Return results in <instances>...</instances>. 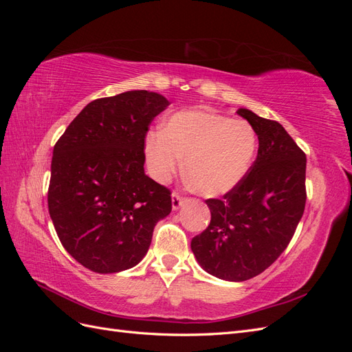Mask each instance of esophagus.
I'll use <instances>...</instances> for the list:
<instances>
[{
	"instance_id": "34e87169",
	"label": "esophagus",
	"mask_w": 352,
	"mask_h": 352,
	"mask_svg": "<svg viewBox=\"0 0 352 352\" xmlns=\"http://www.w3.org/2000/svg\"><path fill=\"white\" fill-rule=\"evenodd\" d=\"M184 204V198L180 197L177 192H173V195H172V208L176 211V210H179L180 208V206Z\"/></svg>"
}]
</instances>
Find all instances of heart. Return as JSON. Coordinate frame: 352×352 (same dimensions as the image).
<instances>
[{"label":"heart","instance_id":"b5f03b06","mask_svg":"<svg viewBox=\"0 0 352 352\" xmlns=\"http://www.w3.org/2000/svg\"><path fill=\"white\" fill-rule=\"evenodd\" d=\"M255 150L257 135L248 122L207 110L179 111L145 141L146 162L157 180H168L185 158L189 185L207 198L235 189L247 176Z\"/></svg>","mask_w":352,"mask_h":352}]
</instances>
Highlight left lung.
Instances as JSON below:
<instances>
[{"instance_id": "left-lung-1", "label": "left lung", "mask_w": 352, "mask_h": 352, "mask_svg": "<svg viewBox=\"0 0 352 352\" xmlns=\"http://www.w3.org/2000/svg\"><path fill=\"white\" fill-rule=\"evenodd\" d=\"M258 136V154L223 199H207L208 228L190 241L207 273L243 282L263 273L291 242L305 208L307 158L283 126L247 109L236 111Z\"/></svg>"}]
</instances>
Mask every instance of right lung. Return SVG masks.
Here are the masks:
<instances>
[{
	"instance_id": "add662e5",
	"label": "right lung",
	"mask_w": 352,
	"mask_h": 352,
	"mask_svg": "<svg viewBox=\"0 0 352 352\" xmlns=\"http://www.w3.org/2000/svg\"><path fill=\"white\" fill-rule=\"evenodd\" d=\"M168 104L150 91L95 100L57 141L48 210L63 247L83 267L104 274L133 267L172 211L170 190L144 170L148 126Z\"/></svg>"
}]
</instances>
